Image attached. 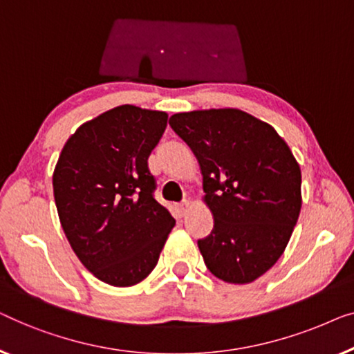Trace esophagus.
Listing matches in <instances>:
<instances>
[{"instance_id": "obj_1", "label": "esophagus", "mask_w": 354, "mask_h": 354, "mask_svg": "<svg viewBox=\"0 0 354 354\" xmlns=\"http://www.w3.org/2000/svg\"><path fill=\"white\" fill-rule=\"evenodd\" d=\"M189 208H191V203H189L187 201H184V202L179 203V205L176 207V210H178V213H179V216H184V215H186V213L189 212Z\"/></svg>"}]
</instances>
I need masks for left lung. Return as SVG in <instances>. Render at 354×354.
<instances>
[{
    "label": "left lung",
    "instance_id": "8db88e82",
    "mask_svg": "<svg viewBox=\"0 0 354 354\" xmlns=\"http://www.w3.org/2000/svg\"><path fill=\"white\" fill-rule=\"evenodd\" d=\"M170 127L203 176L213 229L197 242L213 276L248 283L276 265L301 210V171L266 122L239 109L175 113Z\"/></svg>",
    "mask_w": 354,
    "mask_h": 354
}]
</instances>
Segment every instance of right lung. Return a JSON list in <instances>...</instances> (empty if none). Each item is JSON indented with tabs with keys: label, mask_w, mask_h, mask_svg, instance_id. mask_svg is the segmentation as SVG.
<instances>
[{
	"label": "right lung",
	"mask_w": 354,
	"mask_h": 354,
	"mask_svg": "<svg viewBox=\"0 0 354 354\" xmlns=\"http://www.w3.org/2000/svg\"><path fill=\"white\" fill-rule=\"evenodd\" d=\"M167 120V112L113 107L67 139L54 168V201L67 241L109 286L144 281L175 226L153 198L156 179L147 167Z\"/></svg>",
	"instance_id": "obj_1"
}]
</instances>
